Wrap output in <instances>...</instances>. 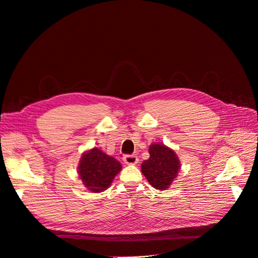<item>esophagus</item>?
Instances as JSON below:
<instances>
[{"mask_svg":"<svg viewBox=\"0 0 258 258\" xmlns=\"http://www.w3.org/2000/svg\"><path fill=\"white\" fill-rule=\"evenodd\" d=\"M123 161L126 165H136L137 163H138L139 159L136 156V154H126V156H124V158H123Z\"/></svg>","mask_w":258,"mask_h":258,"instance_id":"34e87169","label":"esophagus"}]
</instances>
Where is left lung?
<instances>
[{
	"instance_id": "left-lung-1",
	"label": "left lung",
	"mask_w": 258,
	"mask_h": 258,
	"mask_svg": "<svg viewBox=\"0 0 258 258\" xmlns=\"http://www.w3.org/2000/svg\"><path fill=\"white\" fill-rule=\"evenodd\" d=\"M148 151L150 157L141 165L142 173L154 188L165 191L177 177L180 161L173 149L162 143H152Z\"/></svg>"
}]
</instances>
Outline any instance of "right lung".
Returning a JSON list of instances; mask_svg holds the SVG:
<instances>
[{
	"label": "right lung",
	"mask_w": 258,
	"mask_h": 258,
	"mask_svg": "<svg viewBox=\"0 0 258 258\" xmlns=\"http://www.w3.org/2000/svg\"><path fill=\"white\" fill-rule=\"evenodd\" d=\"M122 166L115 158L99 148H91L83 152L78 166L79 177L92 193L107 190Z\"/></svg>",
	"instance_id": "obj_1"
}]
</instances>
